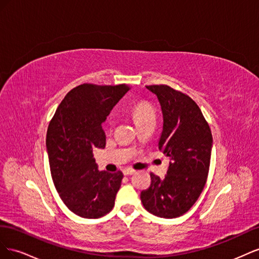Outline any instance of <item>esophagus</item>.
Returning <instances> with one entry per match:
<instances>
[{"instance_id": "1", "label": "esophagus", "mask_w": 259, "mask_h": 259, "mask_svg": "<svg viewBox=\"0 0 259 259\" xmlns=\"http://www.w3.org/2000/svg\"><path fill=\"white\" fill-rule=\"evenodd\" d=\"M135 173H136V170L131 168V167H127V168H124V169H123V174L126 175V176L133 175V174H135Z\"/></svg>"}]
</instances>
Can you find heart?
<instances>
[{"instance_id": "b5f03b06", "label": "heart", "mask_w": 259, "mask_h": 259, "mask_svg": "<svg viewBox=\"0 0 259 259\" xmlns=\"http://www.w3.org/2000/svg\"><path fill=\"white\" fill-rule=\"evenodd\" d=\"M133 116L136 123L147 121V120H154V109L153 107L147 103V101H142L133 108ZM109 124H113V116H110L108 120Z\"/></svg>"}]
</instances>
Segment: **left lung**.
Instances as JSON below:
<instances>
[{"instance_id":"8db88e82","label":"left lung","mask_w":259,"mask_h":259,"mask_svg":"<svg viewBox=\"0 0 259 259\" xmlns=\"http://www.w3.org/2000/svg\"><path fill=\"white\" fill-rule=\"evenodd\" d=\"M147 90L158 98L163 116L159 149L169 158L163 179L151 173V185L140 193L145 208L158 217L184 215L199 199L208 175L213 137L200 108L167 85Z\"/></svg>"}]
</instances>
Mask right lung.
<instances>
[{"instance_id":"add662e5","label":"right lung","mask_w":259,"mask_h":259,"mask_svg":"<svg viewBox=\"0 0 259 259\" xmlns=\"http://www.w3.org/2000/svg\"><path fill=\"white\" fill-rule=\"evenodd\" d=\"M128 91L126 84H82L67 94L49 125L46 149L54 185L80 217H103L114 206L123 174L98 170L93 149L106 147L101 124Z\"/></svg>"}]
</instances>
